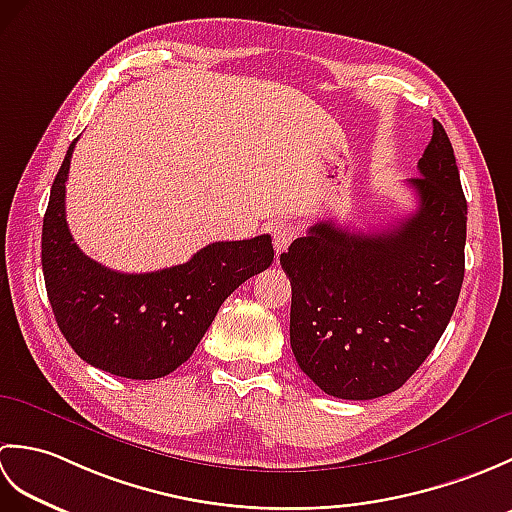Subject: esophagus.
<instances>
[{"label": "esophagus", "mask_w": 512, "mask_h": 512, "mask_svg": "<svg viewBox=\"0 0 512 512\" xmlns=\"http://www.w3.org/2000/svg\"><path fill=\"white\" fill-rule=\"evenodd\" d=\"M297 226L295 224H288V222H281L273 228V244L277 253H284V250L292 244V239L297 237Z\"/></svg>", "instance_id": "1"}]
</instances>
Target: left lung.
Returning <instances> with one entry per match:
<instances>
[{
	"mask_svg": "<svg viewBox=\"0 0 512 512\" xmlns=\"http://www.w3.org/2000/svg\"><path fill=\"white\" fill-rule=\"evenodd\" d=\"M407 184L418 209L380 233L319 222L279 257L290 277V345L328 396L400 389L447 330L464 279L466 200L451 140L431 143Z\"/></svg>",
	"mask_w": 512,
	"mask_h": 512,
	"instance_id": "1",
	"label": "left lung"
}]
</instances>
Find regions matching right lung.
Masks as SVG:
<instances>
[{"instance_id":"obj_1","label":"right lung","mask_w":512,"mask_h":512,"mask_svg":"<svg viewBox=\"0 0 512 512\" xmlns=\"http://www.w3.org/2000/svg\"><path fill=\"white\" fill-rule=\"evenodd\" d=\"M74 143L43 215L41 266L54 319L85 363L123 378H162L189 361L224 299L273 264V239L215 242L187 264L156 273L105 268L83 255L65 222Z\"/></svg>"}]
</instances>
